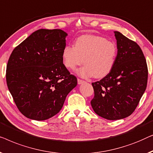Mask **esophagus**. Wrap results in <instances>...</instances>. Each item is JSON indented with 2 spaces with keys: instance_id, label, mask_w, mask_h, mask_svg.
I'll list each match as a JSON object with an SVG mask.
<instances>
[{
  "instance_id": "esophagus-1",
  "label": "esophagus",
  "mask_w": 153,
  "mask_h": 153,
  "mask_svg": "<svg viewBox=\"0 0 153 153\" xmlns=\"http://www.w3.org/2000/svg\"><path fill=\"white\" fill-rule=\"evenodd\" d=\"M84 82H85V81L82 80V79H81L79 78L77 79V83H78V85H81V84H82Z\"/></svg>"
}]
</instances>
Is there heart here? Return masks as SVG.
Returning a JSON list of instances; mask_svg holds the SVG:
<instances>
[{
	"instance_id": "obj_1",
	"label": "heart",
	"mask_w": 153,
	"mask_h": 153,
	"mask_svg": "<svg viewBox=\"0 0 153 153\" xmlns=\"http://www.w3.org/2000/svg\"><path fill=\"white\" fill-rule=\"evenodd\" d=\"M117 55V46L113 41L91 34L79 36L74 46L67 45L62 51L64 64L69 69H75L84 62L85 66L77 71V74L84 77L107 76L114 65Z\"/></svg>"
}]
</instances>
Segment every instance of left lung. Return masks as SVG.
<instances>
[{"label":"left lung","instance_id":"8db88e82","mask_svg":"<svg viewBox=\"0 0 153 153\" xmlns=\"http://www.w3.org/2000/svg\"><path fill=\"white\" fill-rule=\"evenodd\" d=\"M117 55L111 71L100 81L92 83L94 111L108 120H119L132 114L146 91L148 66L136 42L114 31Z\"/></svg>","mask_w":153,"mask_h":153}]
</instances>
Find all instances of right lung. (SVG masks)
I'll return each mask as SVG.
<instances>
[{
	"instance_id": "add662e5",
	"label": "right lung",
	"mask_w": 153,
	"mask_h": 153,
	"mask_svg": "<svg viewBox=\"0 0 153 153\" xmlns=\"http://www.w3.org/2000/svg\"><path fill=\"white\" fill-rule=\"evenodd\" d=\"M65 32L40 29L25 39L8 60L6 81L17 108L28 119L44 120L59 112L77 78L63 64Z\"/></svg>"
}]
</instances>
